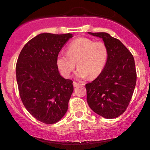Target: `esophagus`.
Listing matches in <instances>:
<instances>
[{
    "label": "esophagus",
    "instance_id": "obj_1",
    "mask_svg": "<svg viewBox=\"0 0 150 150\" xmlns=\"http://www.w3.org/2000/svg\"><path fill=\"white\" fill-rule=\"evenodd\" d=\"M80 85V83H78V82H73V86L74 87H77V86Z\"/></svg>",
    "mask_w": 150,
    "mask_h": 150
}]
</instances>
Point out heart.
Here are the masks:
<instances>
[{
  "label": "heart",
  "instance_id": "obj_1",
  "mask_svg": "<svg viewBox=\"0 0 150 150\" xmlns=\"http://www.w3.org/2000/svg\"><path fill=\"white\" fill-rule=\"evenodd\" d=\"M108 49L102 42H94L87 38H78L67 47V53H60L57 65L65 77H69L77 63L76 76L85 79L89 76L94 79L104 70L107 62Z\"/></svg>",
  "mask_w": 150,
  "mask_h": 150
}]
</instances>
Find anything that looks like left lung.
Here are the masks:
<instances>
[{
    "label": "left lung",
    "instance_id": "1",
    "mask_svg": "<svg viewBox=\"0 0 150 150\" xmlns=\"http://www.w3.org/2000/svg\"><path fill=\"white\" fill-rule=\"evenodd\" d=\"M101 38L108 49L107 62L94 80L85 85L87 101L94 112L114 118L125 112L137 80L133 56L122 42L106 32H88Z\"/></svg>",
    "mask_w": 150,
    "mask_h": 150
}]
</instances>
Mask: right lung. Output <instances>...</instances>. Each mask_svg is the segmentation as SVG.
Listing matches in <instances>:
<instances>
[{
    "mask_svg": "<svg viewBox=\"0 0 150 150\" xmlns=\"http://www.w3.org/2000/svg\"><path fill=\"white\" fill-rule=\"evenodd\" d=\"M72 34L43 33L29 41L16 64L19 93L25 107L36 119L53 124L68 111L73 81L61 76L57 57Z\"/></svg>",
    "mask_w": 150,
    "mask_h": 150,
    "instance_id": "obj_1",
    "label": "right lung"
}]
</instances>
